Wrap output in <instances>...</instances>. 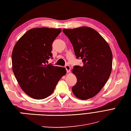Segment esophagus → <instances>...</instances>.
Here are the masks:
<instances>
[{"mask_svg":"<svg viewBox=\"0 0 131 131\" xmlns=\"http://www.w3.org/2000/svg\"><path fill=\"white\" fill-rule=\"evenodd\" d=\"M65 68H66V70H67V72L68 73H69V72H70V71H71V67H70V66H69V65H66L65 66Z\"/></svg>","mask_w":131,"mask_h":131,"instance_id":"1","label":"esophagus"}]
</instances>
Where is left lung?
<instances>
[{"label": "left lung", "instance_id": "left-lung-1", "mask_svg": "<svg viewBox=\"0 0 131 131\" xmlns=\"http://www.w3.org/2000/svg\"><path fill=\"white\" fill-rule=\"evenodd\" d=\"M63 32L73 45L77 58L83 63L82 66H75L72 70L77 78L72 92L80 99L92 98L102 89L111 74V49L105 39L92 28H64Z\"/></svg>", "mask_w": 131, "mask_h": 131}]
</instances>
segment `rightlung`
Here are the masks:
<instances>
[{
  "label": "right lung",
  "instance_id": "right-lung-1",
  "mask_svg": "<svg viewBox=\"0 0 131 131\" xmlns=\"http://www.w3.org/2000/svg\"><path fill=\"white\" fill-rule=\"evenodd\" d=\"M61 31L60 28H32L14 46V74L23 91L35 99L50 96L67 72L65 68L46 64L53 56L52 43Z\"/></svg>",
  "mask_w": 131,
  "mask_h": 131
}]
</instances>
